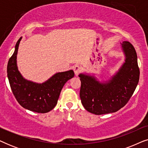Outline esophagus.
<instances>
[{
    "mask_svg": "<svg viewBox=\"0 0 148 148\" xmlns=\"http://www.w3.org/2000/svg\"><path fill=\"white\" fill-rule=\"evenodd\" d=\"M73 71L75 75L77 76L80 73L81 71H82V68L80 67L79 65H75L73 66Z\"/></svg>",
    "mask_w": 148,
    "mask_h": 148,
    "instance_id": "34e87169",
    "label": "esophagus"
}]
</instances>
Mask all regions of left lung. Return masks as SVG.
I'll return each instance as SVG.
<instances>
[{"label":"left lung","mask_w":148,"mask_h":148,"mask_svg":"<svg viewBox=\"0 0 148 148\" xmlns=\"http://www.w3.org/2000/svg\"><path fill=\"white\" fill-rule=\"evenodd\" d=\"M125 62L110 80L100 82L94 76L81 73L80 98L86 110L96 115L115 112L128 102L139 79L137 56L129 42L121 44Z\"/></svg>","instance_id":"1"}]
</instances>
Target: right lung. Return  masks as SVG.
<instances>
[{
  "instance_id": "add662e5",
  "label": "right lung",
  "mask_w": 148,
  "mask_h": 148,
  "mask_svg": "<svg viewBox=\"0 0 148 148\" xmlns=\"http://www.w3.org/2000/svg\"><path fill=\"white\" fill-rule=\"evenodd\" d=\"M21 37L7 64V77L16 100L24 108L38 113H46L57 104L65 83L75 75L73 70L57 73L42 84L28 81L18 71L17 54Z\"/></svg>"
}]
</instances>
